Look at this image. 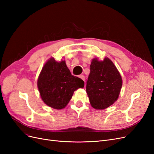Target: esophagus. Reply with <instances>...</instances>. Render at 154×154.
I'll list each match as a JSON object with an SVG mask.
<instances>
[{"label":"esophagus","instance_id":"34e87169","mask_svg":"<svg viewBox=\"0 0 154 154\" xmlns=\"http://www.w3.org/2000/svg\"><path fill=\"white\" fill-rule=\"evenodd\" d=\"M79 77H80L81 79H82V80H83V81H85V76H83V75H80V76H79Z\"/></svg>","mask_w":154,"mask_h":154}]
</instances>
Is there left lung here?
<instances>
[{
  "instance_id": "left-lung-1",
  "label": "left lung",
  "mask_w": 154,
  "mask_h": 154,
  "mask_svg": "<svg viewBox=\"0 0 154 154\" xmlns=\"http://www.w3.org/2000/svg\"><path fill=\"white\" fill-rule=\"evenodd\" d=\"M86 91L90 103L96 110H103L114 104L119 97L123 84L122 76L111 60H92Z\"/></svg>"
}]
</instances>
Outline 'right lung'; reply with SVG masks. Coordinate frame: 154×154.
Listing matches in <instances>:
<instances>
[{
	"instance_id": "1",
	"label": "right lung",
	"mask_w": 154,
	"mask_h": 154,
	"mask_svg": "<svg viewBox=\"0 0 154 154\" xmlns=\"http://www.w3.org/2000/svg\"><path fill=\"white\" fill-rule=\"evenodd\" d=\"M37 86L44 103L60 110L67 106L74 91L84 87V82L72 75L65 60L57 62L52 57L42 69Z\"/></svg>"
}]
</instances>
